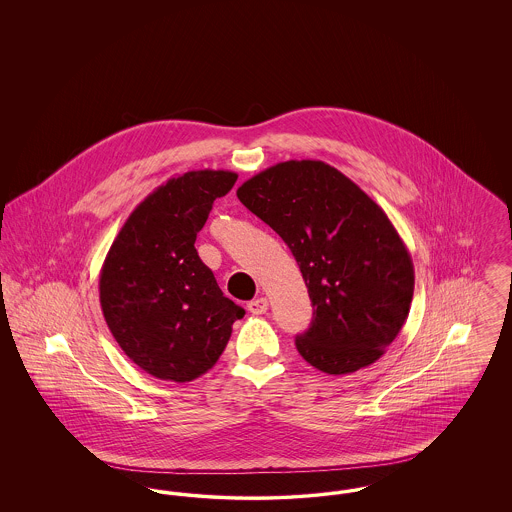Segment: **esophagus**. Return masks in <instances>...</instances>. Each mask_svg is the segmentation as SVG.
<instances>
[{"mask_svg": "<svg viewBox=\"0 0 512 512\" xmlns=\"http://www.w3.org/2000/svg\"><path fill=\"white\" fill-rule=\"evenodd\" d=\"M247 311L251 315H265L268 311V299L267 297H259V299H253L247 303Z\"/></svg>", "mask_w": 512, "mask_h": 512, "instance_id": "esophagus-1", "label": "esophagus"}]
</instances>
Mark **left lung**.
<instances>
[{"mask_svg": "<svg viewBox=\"0 0 512 512\" xmlns=\"http://www.w3.org/2000/svg\"><path fill=\"white\" fill-rule=\"evenodd\" d=\"M245 207L288 244L313 303L299 355L326 374L376 363L409 317L411 255L388 215L338 169L286 161L238 188Z\"/></svg>", "mask_w": 512, "mask_h": 512, "instance_id": "obj_1", "label": "left lung"}]
</instances>
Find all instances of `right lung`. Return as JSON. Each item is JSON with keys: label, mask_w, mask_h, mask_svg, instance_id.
<instances>
[{"label": "right lung", "mask_w": 512, "mask_h": 512, "mask_svg": "<svg viewBox=\"0 0 512 512\" xmlns=\"http://www.w3.org/2000/svg\"><path fill=\"white\" fill-rule=\"evenodd\" d=\"M236 180L209 169L171 178L132 211L101 267L99 303L113 338L159 380L205 374L244 318L194 247L213 201Z\"/></svg>", "instance_id": "add662e5"}]
</instances>
